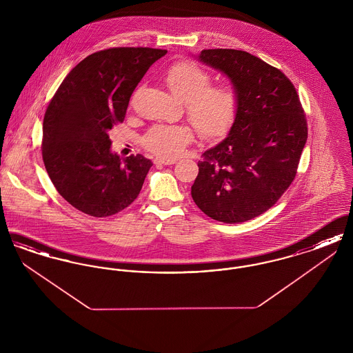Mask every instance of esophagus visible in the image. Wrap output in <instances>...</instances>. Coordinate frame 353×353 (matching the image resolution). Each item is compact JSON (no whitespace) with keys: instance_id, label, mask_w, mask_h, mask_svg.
<instances>
[{"instance_id":"esophagus-1","label":"esophagus","mask_w":353,"mask_h":353,"mask_svg":"<svg viewBox=\"0 0 353 353\" xmlns=\"http://www.w3.org/2000/svg\"><path fill=\"white\" fill-rule=\"evenodd\" d=\"M176 160L174 159H164V157H157L154 159V164H163V165H172L174 164Z\"/></svg>"}]
</instances>
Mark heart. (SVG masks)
<instances>
[{
	"label": "heart",
	"mask_w": 353,
	"mask_h": 353,
	"mask_svg": "<svg viewBox=\"0 0 353 353\" xmlns=\"http://www.w3.org/2000/svg\"><path fill=\"white\" fill-rule=\"evenodd\" d=\"M169 90L186 101V114L205 139H219L232 128L238 112V94L229 84H212V75L192 61L172 65L165 72ZM193 139L185 124H160L145 136V147L163 156L174 157Z\"/></svg>",
	"instance_id": "b5f03b06"
}]
</instances>
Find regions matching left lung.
Instances as JSON below:
<instances>
[{
    "label": "left lung",
    "instance_id": "left-lung-1",
    "mask_svg": "<svg viewBox=\"0 0 353 353\" xmlns=\"http://www.w3.org/2000/svg\"><path fill=\"white\" fill-rule=\"evenodd\" d=\"M197 59L230 81L238 112L228 136L203 152L192 197L210 219L245 222L269 210L295 179L305 117L294 84L258 57L210 49Z\"/></svg>",
    "mask_w": 353,
    "mask_h": 353
}]
</instances>
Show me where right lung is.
<instances>
[{"label":"right lung","instance_id":"obj_1","mask_svg":"<svg viewBox=\"0 0 353 353\" xmlns=\"http://www.w3.org/2000/svg\"><path fill=\"white\" fill-rule=\"evenodd\" d=\"M167 50L115 48L79 62L57 90L43 118L42 157L51 183L75 209L108 217L139 196L152 161L111 151L108 132L125 118L130 98Z\"/></svg>","mask_w":353,"mask_h":353}]
</instances>
